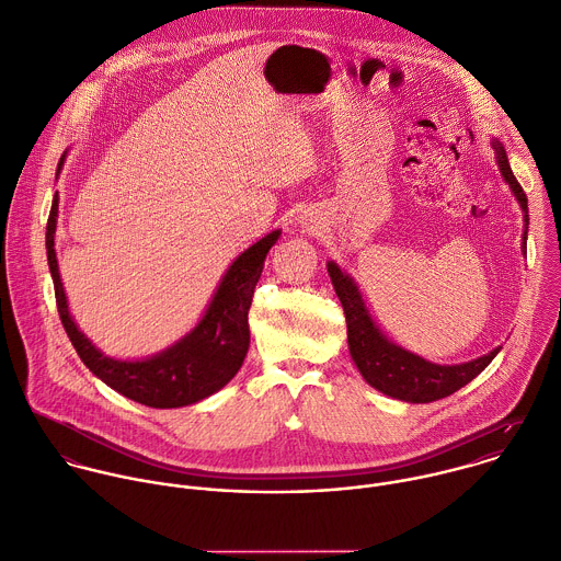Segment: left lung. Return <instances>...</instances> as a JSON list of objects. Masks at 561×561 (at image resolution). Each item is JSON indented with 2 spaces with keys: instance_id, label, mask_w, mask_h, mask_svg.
Listing matches in <instances>:
<instances>
[{
  "instance_id": "obj_1",
  "label": "left lung",
  "mask_w": 561,
  "mask_h": 561,
  "mask_svg": "<svg viewBox=\"0 0 561 561\" xmlns=\"http://www.w3.org/2000/svg\"><path fill=\"white\" fill-rule=\"evenodd\" d=\"M491 147L495 151V162L500 167V173L524 213V226L528 230L526 195L508 167L502 142L493 138ZM526 230L522 234L524 254H526ZM327 270L346 316L348 351L357 370L375 390L392 399L410 401V403H430V401L449 397L451 392L469 383L473 377H478L491 364V359L500 353V346H497L491 353L465 364H451V366L432 364L397 346L375 327L355 280L346 272H342L333 261L327 263Z\"/></svg>"
}]
</instances>
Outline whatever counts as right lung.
<instances>
[{
    "label": "right lung",
    "mask_w": 561,
    "mask_h": 561,
    "mask_svg": "<svg viewBox=\"0 0 561 561\" xmlns=\"http://www.w3.org/2000/svg\"><path fill=\"white\" fill-rule=\"evenodd\" d=\"M64 160L66 156L59 162L57 175L64 167ZM57 217L59 195H55L53 199L46 228L48 265L55 280L59 316L79 357L101 381H105L110 388L125 394L127 399H134L149 408H182L221 390L239 373L250 346L248 311L252 305L254 287L261 278L265 256L270 248L278 241L280 230H274L267 237L259 239L232 261L206 313L191 333L151 357L114 359L103 355L101 348H96L79 331L75 318L70 316L55 250Z\"/></svg>",
    "instance_id": "obj_1"
}]
</instances>
